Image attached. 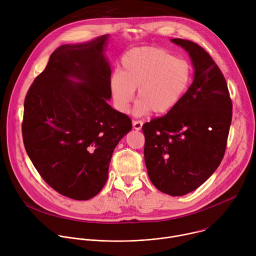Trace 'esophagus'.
Instances as JSON below:
<instances>
[{"instance_id": "obj_1", "label": "esophagus", "mask_w": 256, "mask_h": 256, "mask_svg": "<svg viewBox=\"0 0 256 256\" xmlns=\"http://www.w3.org/2000/svg\"><path fill=\"white\" fill-rule=\"evenodd\" d=\"M132 126H134V128L136 130H140L142 128V122H140V120H134L132 122Z\"/></svg>"}]
</instances>
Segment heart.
<instances>
[{
	"label": "heart",
	"instance_id": "obj_1",
	"mask_svg": "<svg viewBox=\"0 0 256 256\" xmlns=\"http://www.w3.org/2000/svg\"><path fill=\"white\" fill-rule=\"evenodd\" d=\"M192 80L190 62L178 58L161 48L144 46L128 50L122 60V70L109 78L114 104L122 114H126L134 98L138 100L134 114L142 116L154 112L166 114L181 102Z\"/></svg>",
	"mask_w": 256,
	"mask_h": 256
}]
</instances>
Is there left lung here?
<instances>
[{"instance_id":"8db88e82","label":"left lung","mask_w":256,"mask_h":256,"mask_svg":"<svg viewBox=\"0 0 256 256\" xmlns=\"http://www.w3.org/2000/svg\"><path fill=\"white\" fill-rule=\"evenodd\" d=\"M171 42L188 52L194 81L172 112L142 126L144 156L156 188L181 196L200 188L220 165L232 101L221 70L202 46L181 38Z\"/></svg>"}]
</instances>
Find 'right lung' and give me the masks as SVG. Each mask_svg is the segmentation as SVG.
<instances>
[{
  "label": "right lung",
  "mask_w": 256,
  "mask_h": 256,
  "mask_svg": "<svg viewBox=\"0 0 256 256\" xmlns=\"http://www.w3.org/2000/svg\"><path fill=\"white\" fill-rule=\"evenodd\" d=\"M108 38L58 48L24 101L22 134L31 162L50 188L76 200L100 192L114 151L132 130L130 118L107 103Z\"/></svg>",
  "instance_id": "add662e5"
}]
</instances>
